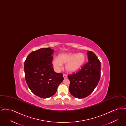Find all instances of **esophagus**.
I'll list each match as a JSON object with an SVG mask.
<instances>
[{"mask_svg":"<svg viewBox=\"0 0 126 126\" xmlns=\"http://www.w3.org/2000/svg\"><path fill=\"white\" fill-rule=\"evenodd\" d=\"M63 77H64V78H67V75H66V74H63Z\"/></svg>","mask_w":126,"mask_h":126,"instance_id":"esophagus-1","label":"esophagus"}]
</instances>
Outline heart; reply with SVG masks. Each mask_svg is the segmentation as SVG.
<instances>
[{
    "instance_id": "heart-1",
    "label": "heart",
    "mask_w": 126,
    "mask_h": 126,
    "mask_svg": "<svg viewBox=\"0 0 126 126\" xmlns=\"http://www.w3.org/2000/svg\"><path fill=\"white\" fill-rule=\"evenodd\" d=\"M86 57L84 53H64L60 54L58 58H54L52 63L56 71H60L62 64H65L66 70L68 72H74L83 66Z\"/></svg>"
}]
</instances>
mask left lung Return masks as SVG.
<instances>
[{"instance_id":"obj_1","label":"left lung","mask_w":126,"mask_h":126,"mask_svg":"<svg viewBox=\"0 0 126 126\" xmlns=\"http://www.w3.org/2000/svg\"><path fill=\"white\" fill-rule=\"evenodd\" d=\"M88 62L78 73L68 75L69 92L73 96L83 99L89 95L98 84L101 77V62L92 51L87 52Z\"/></svg>"}]
</instances>
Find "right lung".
<instances>
[{
	"mask_svg": "<svg viewBox=\"0 0 126 126\" xmlns=\"http://www.w3.org/2000/svg\"><path fill=\"white\" fill-rule=\"evenodd\" d=\"M53 51L50 48L39 49L30 53L24 61L26 83L30 90L40 98L53 96L64 80L62 74L54 71L52 64Z\"/></svg>",
	"mask_w": 126,
	"mask_h": 126,
	"instance_id": "add662e5",
	"label": "right lung"
}]
</instances>
